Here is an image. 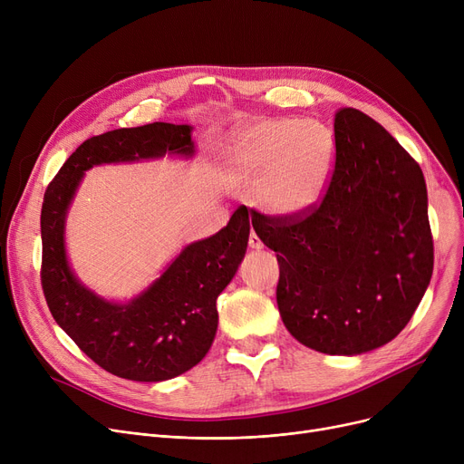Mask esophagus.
I'll use <instances>...</instances> for the list:
<instances>
[{"mask_svg": "<svg viewBox=\"0 0 464 464\" xmlns=\"http://www.w3.org/2000/svg\"><path fill=\"white\" fill-rule=\"evenodd\" d=\"M248 246H250L252 250H261V248H263V242H261V238H259L256 233H250Z\"/></svg>", "mask_w": 464, "mask_h": 464, "instance_id": "1", "label": "esophagus"}]
</instances>
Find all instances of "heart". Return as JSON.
<instances>
[{"instance_id": "1", "label": "heart", "mask_w": 464, "mask_h": 464, "mask_svg": "<svg viewBox=\"0 0 464 464\" xmlns=\"http://www.w3.org/2000/svg\"><path fill=\"white\" fill-rule=\"evenodd\" d=\"M336 163L333 131L318 120H278L246 126L227 149L235 184L257 191L259 205L278 218H301L318 208Z\"/></svg>"}]
</instances>
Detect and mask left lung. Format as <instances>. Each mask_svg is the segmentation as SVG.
<instances>
[{"label":"left lung","mask_w":464,"mask_h":464,"mask_svg":"<svg viewBox=\"0 0 464 464\" xmlns=\"http://www.w3.org/2000/svg\"><path fill=\"white\" fill-rule=\"evenodd\" d=\"M336 163L322 205L301 218L252 216L276 252V303L301 344L329 355L376 350L406 327L432 276L421 167L378 121L334 114Z\"/></svg>","instance_id":"8db88e82"}]
</instances>
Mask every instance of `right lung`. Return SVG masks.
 <instances>
[{
	"label": "right lung",
	"mask_w": 464,
	"mask_h": 464,
	"mask_svg": "<svg viewBox=\"0 0 464 464\" xmlns=\"http://www.w3.org/2000/svg\"><path fill=\"white\" fill-rule=\"evenodd\" d=\"M189 126L154 121L84 140L44 191L41 285L56 324L93 362L135 382H163L195 367L218 329L216 299L235 276L250 237L248 210L237 208L216 235L191 242L130 303L95 295L65 256V214L88 169L102 163L193 156Z\"/></svg>",
	"instance_id": "1"
}]
</instances>
